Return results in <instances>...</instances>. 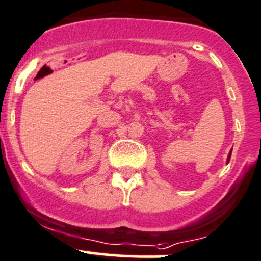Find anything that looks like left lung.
<instances>
[{
	"instance_id": "1",
	"label": "left lung",
	"mask_w": 261,
	"mask_h": 261,
	"mask_svg": "<svg viewBox=\"0 0 261 261\" xmlns=\"http://www.w3.org/2000/svg\"><path fill=\"white\" fill-rule=\"evenodd\" d=\"M232 152V151H231ZM231 152H229V154H228V159H227V162L229 161V159H231Z\"/></svg>"
}]
</instances>
